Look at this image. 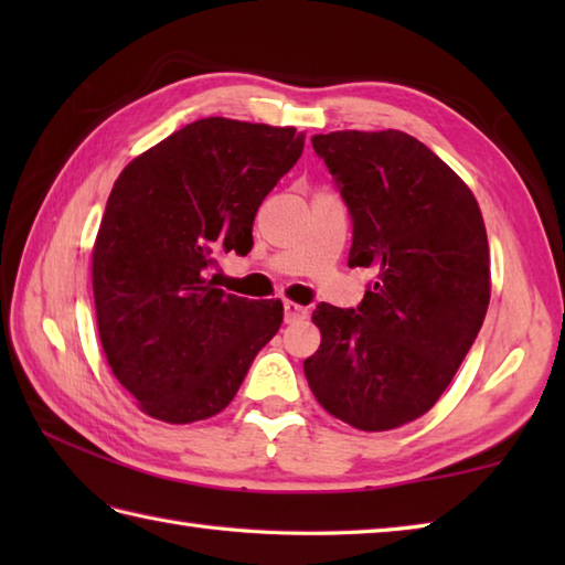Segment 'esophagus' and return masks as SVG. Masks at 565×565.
<instances>
[{
	"instance_id": "34e87169",
	"label": "esophagus",
	"mask_w": 565,
	"mask_h": 565,
	"mask_svg": "<svg viewBox=\"0 0 565 565\" xmlns=\"http://www.w3.org/2000/svg\"><path fill=\"white\" fill-rule=\"evenodd\" d=\"M306 318H308L306 306H298L294 301H284V320L286 322H298V320H306Z\"/></svg>"
}]
</instances>
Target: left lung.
Here are the masks:
<instances>
[{
  "label": "left lung",
  "mask_w": 565,
  "mask_h": 565,
  "mask_svg": "<svg viewBox=\"0 0 565 565\" xmlns=\"http://www.w3.org/2000/svg\"><path fill=\"white\" fill-rule=\"evenodd\" d=\"M352 218L350 267L376 276L356 308L320 303L303 362L318 403L366 431L425 415L483 326L490 255L481 209L435 152L403 130L313 136Z\"/></svg>",
  "instance_id": "left-lung-1"
}]
</instances>
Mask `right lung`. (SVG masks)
Here are the masks:
<instances>
[{"label":"right lung","instance_id":"obj_1","mask_svg":"<svg viewBox=\"0 0 565 565\" xmlns=\"http://www.w3.org/2000/svg\"><path fill=\"white\" fill-rule=\"evenodd\" d=\"M296 128L201 118L116 179L92 255L104 354L140 411L172 425L218 415L281 328V301L206 276L247 255L264 196L303 152Z\"/></svg>","mask_w":565,"mask_h":565}]
</instances>
